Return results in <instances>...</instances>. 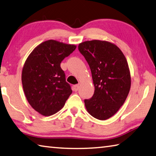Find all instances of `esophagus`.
<instances>
[{
    "label": "esophagus",
    "instance_id": "esophagus-1",
    "mask_svg": "<svg viewBox=\"0 0 156 156\" xmlns=\"http://www.w3.org/2000/svg\"><path fill=\"white\" fill-rule=\"evenodd\" d=\"M78 88H79V85L78 84H76V85H73V89L74 91H77V90H78Z\"/></svg>",
    "mask_w": 156,
    "mask_h": 156
}]
</instances>
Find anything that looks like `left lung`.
Instances as JSON below:
<instances>
[{
	"mask_svg": "<svg viewBox=\"0 0 156 156\" xmlns=\"http://www.w3.org/2000/svg\"><path fill=\"white\" fill-rule=\"evenodd\" d=\"M78 50L90 67L95 91L84 100L89 114L99 120L112 117L125 102L131 87L126 56L115 44L107 41L82 42Z\"/></svg>",
	"mask_w": 156,
	"mask_h": 156,
	"instance_id": "8db88e82",
	"label": "left lung"
}]
</instances>
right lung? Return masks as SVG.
Returning <instances> with one entry per match:
<instances>
[{
	"label": "right lung",
	"instance_id": "right-lung-1",
	"mask_svg": "<svg viewBox=\"0 0 156 156\" xmlns=\"http://www.w3.org/2000/svg\"><path fill=\"white\" fill-rule=\"evenodd\" d=\"M76 48L74 44L50 39L35 47L25 61L22 72L24 94L41 115L48 117L58 112L72 94L61 63Z\"/></svg>",
	"mask_w": 156,
	"mask_h": 156
}]
</instances>
